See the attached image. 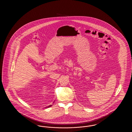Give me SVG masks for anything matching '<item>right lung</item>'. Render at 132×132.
I'll return each instance as SVG.
<instances>
[{"instance_id":"obj_1","label":"right lung","mask_w":132,"mask_h":132,"mask_svg":"<svg viewBox=\"0 0 132 132\" xmlns=\"http://www.w3.org/2000/svg\"><path fill=\"white\" fill-rule=\"evenodd\" d=\"M52 106V105H49V106H46V107H45V108H48V107H50L51 106Z\"/></svg>"}]
</instances>
